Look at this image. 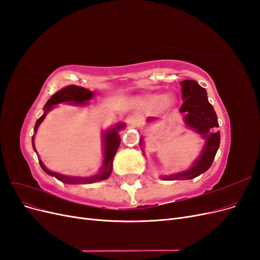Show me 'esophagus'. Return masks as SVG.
Listing matches in <instances>:
<instances>
[{
    "instance_id": "34e87169",
    "label": "esophagus",
    "mask_w": 260,
    "mask_h": 260,
    "mask_svg": "<svg viewBox=\"0 0 260 260\" xmlns=\"http://www.w3.org/2000/svg\"><path fill=\"white\" fill-rule=\"evenodd\" d=\"M125 120H127L128 124H130L131 127H135V125L137 124V119L133 116H128L127 119H125Z\"/></svg>"
}]
</instances>
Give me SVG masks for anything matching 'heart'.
Masks as SVG:
<instances>
[{
  "label": "heart",
  "instance_id": "heart-1",
  "mask_svg": "<svg viewBox=\"0 0 260 260\" xmlns=\"http://www.w3.org/2000/svg\"><path fill=\"white\" fill-rule=\"evenodd\" d=\"M148 100L151 102H154V103H158V105L165 107V106H167L171 102V96H170V94L166 93V94H161L160 96L152 95V96L148 98Z\"/></svg>",
  "mask_w": 260,
  "mask_h": 260
}]
</instances>
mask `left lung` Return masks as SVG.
Masks as SVG:
<instances>
[{
  "mask_svg": "<svg viewBox=\"0 0 260 260\" xmlns=\"http://www.w3.org/2000/svg\"><path fill=\"white\" fill-rule=\"evenodd\" d=\"M180 83L182 86L183 100L180 113L185 114L184 121L187 127L200 133L206 141L201 155L190 169L176 175L164 176L161 177L164 180H190L204 174L214 161L220 144V132L217 131L219 127L217 115L208 102L206 90L195 80H183ZM148 119L152 120L154 118L149 117ZM142 143L143 140L141 139V144Z\"/></svg>",
  "mask_w": 260,
  "mask_h": 260,
  "instance_id": "1",
  "label": "left lung"
}]
</instances>
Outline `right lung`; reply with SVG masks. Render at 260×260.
<instances>
[{
  "label": "right lung",
  "instance_id": "obj_1",
  "mask_svg": "<svg viewBox=\"0 0 260 260\" xmlns=\"http://www.w3.org/2000/svg\"><path fill=\"white\" fill-rule=\"evenodd\" d=\"M93 96H94V92H91L90 90L82 88V86H78V85H68V86H66V88L59 90L58 92L53 94L52 98L48 102H46V104L44 105L45 113L37 120L36 125H35V132H37L38 127L43 121V119L45 118V115L48 114V112L51 111V109L53 108V105L64 103V102H65V103H74L76 105H84V104L88 103V102ZM123 128H124V123H119V124H117L116 127L105 131V133L103 135L104 160H103V164H102L100 172L95 176L81 178V177H69V176L56 174V172H53V171H50V170L46 169V167L44 166L43 162L40 159H39L40 166L48 175L53 176V177L56 178L57 180L61 181V182L68 183V184L93 183V182H98V181L105 180L112 174L114 156H115L117 149H118V147H119V144H120V137H119V135H118V131H119L120 129H123ZM32 146H34V149L36 151L34 137H32Z\"/></svg>",
  "mask_w": 260,
  "mask_h": 260
}]
</instances>
